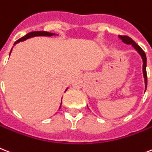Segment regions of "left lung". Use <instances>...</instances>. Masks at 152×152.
<instances>
[{"label":"left lung","mask_w":152,"mask_h":152,"mask_svg":"<svg viewBox=\"0 0 152 152\" xmlns=\"http://www.w3.org/2000/svg\"><path fill=\"white\" fill-rule=\"evenodd\" d=\"M119 37L120 38L122 41L123 43H125V44H132L133 47H134L137 50V52L139 53L143 59V73H144V81H145V90L147 88V83H148V79H147V71H146V65H147V58H146V55H145V53H144V50H142V48H140L137 44L135 43V41L132 40L131 38L129 37L128 36H125V35H119Z\"/></svg>","instance_id":"left-lung-1"}]
</instances>
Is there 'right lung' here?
Instances as JSON below:
<instances>
[{
	"label": "right lung",
	"instance_id": "add662e5",
	"mask_svg": "<svg viewBox=\"0 0 152 152\" xmlns=\"http://www.w3.org/2000/svg\"><path fill=\"white\" fill-rule=\"evenodd\" d=\"M55 35L54 33H48V32L46 31H34V32H31V33H27L26 35L23 37H21L20 39H18V40H16L15 42V44H18L20 41H24L25 40H26V39H29L30 37H36V36H48V37H50V36ZM12 51V50H11ZM11 54V53H10Z\"/></svg>",
	"mask_w": 152,
	"mask_h": 152
}]
</instances>
